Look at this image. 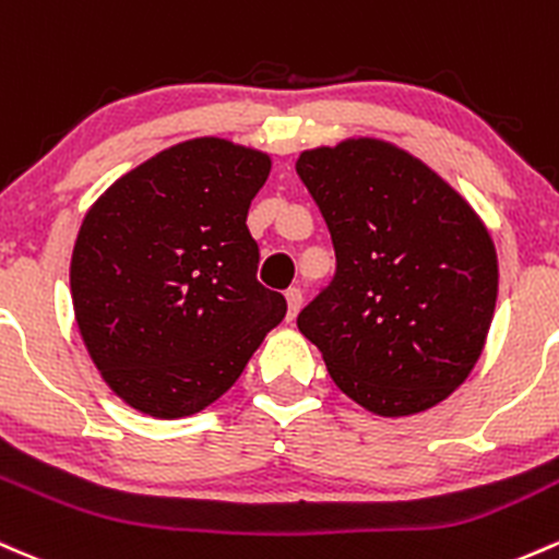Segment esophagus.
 I'll return each mask as SVG.
<instances>
[{"label":"esophagus","mask_w":559,"mask_h":559,"mask_svg":"<svg viewBox=\"0 0 559 559\" xmlns=\"http://www.w3.org/2000/svg\"><path fill=\"white\" fill-rule=\"evenodd\" d=\"M286 305H289V312H286V318H289V321H294V318H297L299 308H302V292H299V289L286 292Z\"/></svg>","instance_id":"1"}]
</instances>
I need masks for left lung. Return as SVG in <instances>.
<instances>
[{
  "instance_id": "obj_1",
  "label": "left lung",
  "mask_w": 559,
  "mask_h": 559,
  "mask_svg": "<svg viewBox=\"0 0 559 559\" xmlns=\"http://www.w3.org/2000/svg\"><path fill=\"white\" fill-rule=\"evenodd\" d=\"M297 175L336 251L334 281L299 312V331L371 414L438 406L475 369L493 321L486 223L438 171L377 138L302 151Z\"/></svg>"
}]
</instances>
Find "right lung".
<instances>
[{"label":"right lung","mask_w":559,"mask_h":559,"mask_svg":"<svg viewBox=\"0 0 559 559\" xmlns=\"http://www.w3.org/2000/svg\"><path fill=\"white\" fill-rule=\"evenodd\" d=\"M267 175V153L195 138L121 175L84 214L73 316L100 377L140 414L212 406L284 321V294L257 281L247 228Z\"/></svg>","instance_id":"right-lung-1"}]
</instances>
